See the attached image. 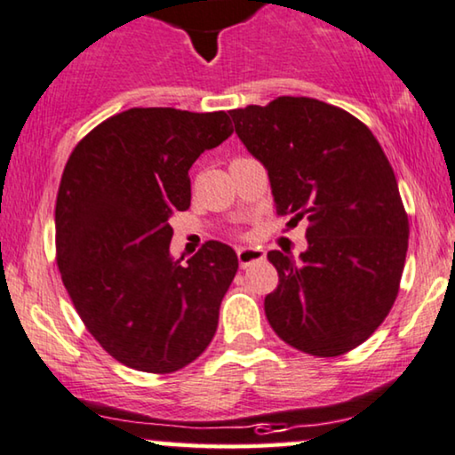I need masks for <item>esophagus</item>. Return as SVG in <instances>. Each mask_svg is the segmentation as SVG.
Here are the masks:
<instances>
[{
	"instance_id": "esophagus-1",
	"label": "esophagus",
	"mask_w": 455,
	"mask_h": 455,
	"mask_svg": "<svg viewBox=\"0 0 455 455\" xmlns=\"http://www.w3.org/2000/svg\"><path fill=\"white\" fill-rule=\"evenodd\" d=\"M264 258L266 253L264 250H259V247H239L237 250V259L241 268H250V266L262 262Z\"/></svg>"
}]
</instances>
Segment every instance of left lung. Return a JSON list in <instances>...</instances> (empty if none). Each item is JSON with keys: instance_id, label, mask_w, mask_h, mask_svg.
Listing matches in <instances>:
<instances>
[{"instance_id": "1", "label": "left lung", "mask_w": 455, "mask_h": 455, "mask_svg": "<svg viewBox=\"0 0 455 455\" xmlns=\"http://www.w3.org/2000/svg\"><path fill=\"white\" fill-rule=\"evenodd\" d=\"M266 166L276 214L307 220V250L268 251L278 284L266 318L291 347L335 358L379 329L399 293L410 224L395 172L371 129L314 97L231 110Z\"/></svg>"}]
</instances>
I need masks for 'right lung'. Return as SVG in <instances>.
Masks as SVG:
<instances>
[{
  "mask_svg": "<svg viewBox=\"0 0 455 455\" xmlns=\"http://www.w3.org/2000/svg\"><path fill=\"white\" fill-rule=\"evenodd\" d=\"M227 112L131 108L87 132L56 199V259L83 324L120 364L171 374L214 337L237 253L205 241L171 258L174 212L191 205L189 168L231 137Z\"/></svg>",
  "mask_w": 455,
  "mask_h": 455,
  "instance_id": "obj_1",
  "label": "right lung"
}]
</instances>
